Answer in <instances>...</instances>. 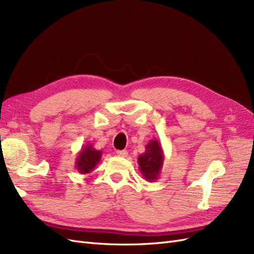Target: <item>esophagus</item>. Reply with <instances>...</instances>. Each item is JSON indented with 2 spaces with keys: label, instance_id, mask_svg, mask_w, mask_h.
<instances>
[{
  "label": "esophagus",
  "instance_id": "esophagus-1",
  "mask_svg": "<svg viewBox=\"0 0 254 254\" xmlns=\"http://www.w3.org/2000/svg\"><path fill=\"white\" fill-rule=\"evenodd\" d=\"M117 155L120 156V157H127L128 151L127 150H118L117 151Z\"/></svg>",
  "mask_w": 254,
  "mask_h": 254
}]
</instances>
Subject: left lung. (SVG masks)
I'll return each mask as SVG.
<instances>
[{"mask_svg": "<svg viewBox=\"0 0 254 254\" xmlns=\"http://www.w3.org/2000/svg\"><path fill=\"white\" fill-rule=\"evenodd\" d=\"M145 148V152L137 158L139 168L146 180L156 181L159 179L164 162L162 145L157 139H152Z\"/></svg>", "mask_w": 254, "mask_h": 254, "instance_id": "8db88e82", "label": "left lung"}]
</instances>
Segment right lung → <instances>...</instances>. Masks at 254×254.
Returning <instances> with one entry per match:
<instances>
[{
    "label": "right lung",
    "instance_id": "right-lung-1",
    "mask_svg": "<svg viewBox=\"0 0 254 254\" xmlns=\"http://www.w3.org/2000/svg\"><path fill=\"white\" fill-rule=\"evenodd\" d=\"M102 158V151L95 149L92 144L87 143L78 152L75 167L80 174H89L94 170Z\"/></svg>",
    "mask_w": 254,
    "mask_h": 254
}]
</instances>
